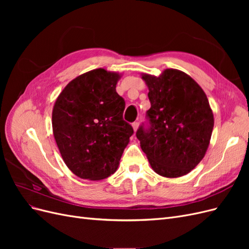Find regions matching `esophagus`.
Listing matches in <instances>:
<instances>
[{
	"label": "esophagus",
	"instance_id": "34e87169",
	"mask_svg": "<svg viewBox=\"0 0 249 249\" xmlns=\"http://www.w3.org/2000/svg\"><path fill=\"white\" fill-rule=\"evenodd\" d=\"M138 123H133L132 124V126H133V130H134V132H136L137 131V129H138Z\"/></svg>",
	"mask_w": 249,
	"mask_h": 249
}]
</instances>
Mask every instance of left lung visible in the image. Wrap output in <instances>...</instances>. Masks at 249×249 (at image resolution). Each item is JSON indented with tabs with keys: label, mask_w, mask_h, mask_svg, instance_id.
<instances>
[{
	"label": "left lung",
	"mask_w": 249,
	"mask_h": 249,
	"mask_svg": "<svg viewBox=\"0 0 249 249\" xmlns=\"http://www.w3.org/2000/svg\"><path fill=\"white\" fill-rule=\"evenodd\" d=\"M148 87L150 127L136 136L153 170L165 178H179L205 157L214 115L202 88L189 74L175 69L159 77L141 73Z\"/></svg>",
	"instance_id": "1"
}]
</instances>
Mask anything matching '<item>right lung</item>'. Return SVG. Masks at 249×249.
I'll use <instances>...</instances> for the list:
<instances>
[{
	"instance_id": "obj_1",
	"label": "right lung",
	"mask_w": 249,
	"mask_h": 249,
	"mask_svg": "<svg viewBox=\"0 0 249 249\" xmlns=\"http://www.w3.org/2000/svg\"><path fill=\"white\" fill-rule=\"evenodd\" d=\"M122 74L96 69L71 80L55 102L53 134L62 159L81 178L104 179L114 173L134 131L116 92Z\"/></svg>"
}]
</instances>
